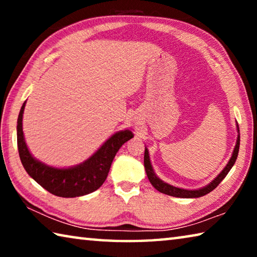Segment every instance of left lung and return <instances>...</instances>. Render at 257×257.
I'll list each match as a JSON object with an SVG mask.
<instances>
[{
    "mask_svg": "<svg viewBox=\"0 0 257 257\" xmlns=\"http://www.w3.org/2000/svg\"><path fill=\"white\" fill-rule=\"evenodd\" d=\"M237 125V132L239 133V127L238 123ZM239 144H240V136L238 135L237 137V142H236V146H234L233 152L231 158H230L229 162L227 165L223 168V170L221 171L219 175H217L214 179H213L210 184L202 187V188L198 189H184V188H179V187H175L168 182H165L163 180H161L160 178L156 176V173L154 171L153 167H152L151 163V159H150V152L149 150L145 147V154H144V167H145V171L146 175L149 177V180L152 184V186L154 187L156 190H159L160 193L167 194L169 196H173V197H180V198H197V197H202L204 195H206L208 193L216 188L217 185L222 181L225 176L228 175V172L231 170V168L233 167L234 162H236L237 156H238V152H239Z\"/></svg>",
    "mask_w": 257,
    "mask_h": 257,
    "instance_id": "left-lung-1",
    "label": "left lung"
}]
</instances>
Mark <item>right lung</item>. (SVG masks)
Instances as JSON below:
<instances>
[{"instance_id":"obj_1","label":"right lung","mask_w":257,"mask_h":257,"mask_svg":"<svg viewBox=\"0 0 257 257\" xmlns=\"http://www.w3.org/2000/svg\"><path fill=\"white\" fill-rule=\"evenodd\" d=\"M25 106L26 102L20 108L17 121V142L21 163L38 185L59 197H79L97 190L106 179L116 152L134 137L129 129L120 130L113 134L84 162L68 168H55L34 158L28 150L23 132Z\"/></svg>"}]
</instances>
